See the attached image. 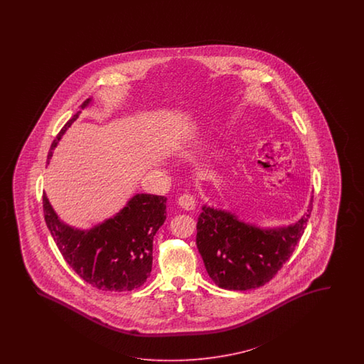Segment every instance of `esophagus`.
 Listing matches in <instances>:
<instances>
[{"label":"esophagus","mask_w":364,"mask_h":364,"mask_svg":"<svg viewBox=\"0 0 364 364\" xmlns=\"http://www.w3.org/2000/svg\"><path fill=\"white\" fill-rule=\"evenodd\" d=\"M178 205L186 210H195V207H196V201H195V198H193L192 195L183 193V195L178 198Z\"/></svg>","instance_id":"obj_1"}]
</instances>
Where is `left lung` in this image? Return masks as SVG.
Instances as JSON below:
<instances>
[{"mask_svg": "<svg viewBox=\"0 0 364 364\" xmlns=\"http://www.w3.org/2000/svg\"><path fill=\"white\" fill-rule=\"evenodd\" d=\"M312 210L289 225L263 228L231 210L203 205L196 244L205 269L216 286L247 291L264 286L283 267L306 230Z\"/></svg>", "mask_w": 364, "mask_h": 364, "instance_id": "1", "label": "left lung"}]
</instances>
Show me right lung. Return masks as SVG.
Listing matches in <instances>:
<instances>
[{"label":"right lung","instance_id":"right-lung-1","mask_svg":"<svg viewBox=\"0 0 364 364\" xmlns=\"http://www.w3.org/2000/svg\"><path fill=\"white\" fill-rule=\"evenodd\" d=\"M93 99H87L81 109ZM81 110L66 122L48 154V164L66 129ZM46 225L66 263L90 286L110 292L132 291L143 286L152 271L156 232L166 219V198L136 193L116 215L89 230L61 220L44 192Z\"/></svg>","mask_w":364,"mask_h":364}]
</instances>
